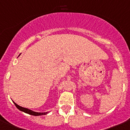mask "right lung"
Returning a JSON list of instances; mask_svg holds the SVG:
<instances>
[{
    "label": "right lung",
    "instance_id": "right-lung-1",
    "mask_svg": "<svg viewBox=\"0 0 130 130\" xmlns=\"http://www.w3.org/2000/svg\"><path fill=\"white\" fill-rule=\"evenodd\" d=\"M13 103L15 105V106L17 107V108H18V110H20L22 112H25L26 113H28V114L32 115V116H43V115H46L47 114V113H49V112H34V111L31 110L29 109V108H24V107H22L21 106H19L18 105H17L15 102L13 101Z\"/></svg>",
    "mask_w": 130,
    "mask_h": 130
}]
</instances>
